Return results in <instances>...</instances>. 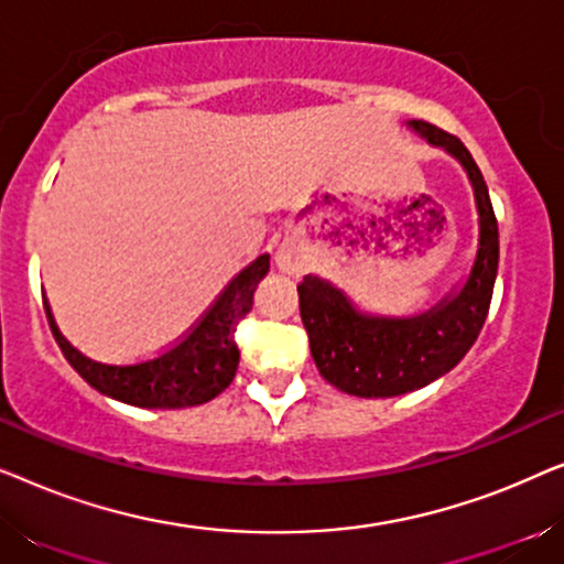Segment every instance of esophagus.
<instances>
[{"instance_id": "obj_1", "label": "esophagus", "mask_w": 564, "mask_h": 564, "mask_svg": "<svg viewBox=\"0 0 564 564\" xmlns=\"http://www.w3.org/2000/svg\"><path fill=\"white\" fill-rule=\"evenodd\" d=\"M276 267H280L282 272H288V274H295L297 269H300L297 251L292 249L290 243H282L280 249H276Z\"/></svg>"}]
</instances>
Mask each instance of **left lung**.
Here are the masks:
<instances>
[{
	"label": "left lung",
	"instance_id": "obj_1",
	"mask_svg": "<svg viewBox=\"0 0 564 564\" xmlns=\"http://www.w3.org/2000/svg\"><path fill=\"white\" fill-rule=\"evenodd\" d=\"M405 126L465 169L477 210V251L465 282L429 311L400 318L361 311L341 288L315 274L297 284L315 367L323 380L357 398L405 395L457 367L488 318L498 274V223L473 153L431 122L408 120Z\"/></svg>",
	"mask_w": 564,
	"mask_h": 564
}]
</instances>
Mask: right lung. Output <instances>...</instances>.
I'll list each match as a JSON object with an SVG mask.
<instances>
[{
  "label": "right lung",
  "instance_id": "right-lung-1",
  "mask_svg": "<svg viewBox=\"0 0 564 564\" xmlns=\"http://www.w3.org/2000/svg\"><path fill=\"white\" fill-rule=\"evenodd\" d=\"M267 272L269 253H261L228 282V288L187 336L166 351H159L156 357L128 361V365L87 357L61 334L48 303H45V315L68 365L102 395L138 408L203 405L234 382L241 359L234 330L238 321L251 311L253 292Z\"/></svg>",
  "mask_w": 564,
  "mask_h": 564
}]
</instances>
